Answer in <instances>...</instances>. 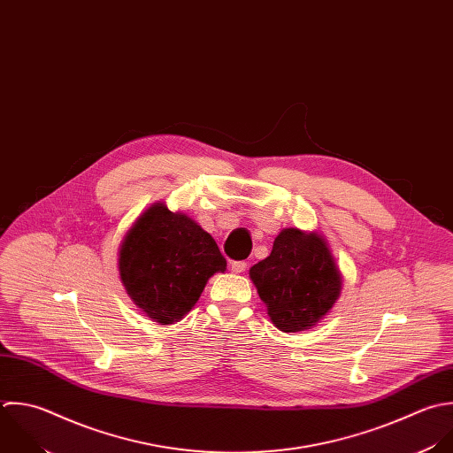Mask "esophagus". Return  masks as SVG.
Returning <instances> with one entry per match:
<instances>
[{
    "instance_id": "1",
    "label": "esophagus",
    "mask_w": 453,
    "mask_h": 453,
    "mask_svg": "<svg viewBox=\"0 0 453 453\" xmlns=\"http://www.w3.org/2000/svg\"><path fill=\"white\" fill-rule=\"evenodd\" d=\"M231 270H233L234 273H243V272L247 270V263H245V261H233V263H231Z\"/></svg>"
}]
</instances>
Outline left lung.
<instances>
[{"label":"left lung","mask_w":453,"mask_h":453,"mask_svg":"<svg viewBox=\"0 0 453 453\" xmlns=\"http://www.w3.org/2000/svg\"><path fill=\"white\" fill-rule=\"evenodd\" d=\"M272 323L286 334L316 326L335 305L342 277L318 233L289 227L279 233L272 254L250 268Z\"/></svg>","instance_id":"1"}]
</instances>
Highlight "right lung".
<instances>
[{"instance_id":"obj_1","label":"right lung","mask_w":453,"mask_h":453,"mask_svg":"<svg viewBox=\"0 0 453 453\" xmlns=\"http://www.w3.org/2000/svg\"><path fill=\"white\" fill-rule=\"evenodd\" d=\"M215 240L185 213L151 204L127 231L119 279L132 302L160 325L178 323L197 303L208 279L226 272Z\"/></svg>"}]
</instances>
